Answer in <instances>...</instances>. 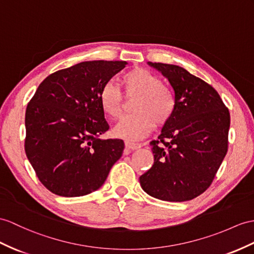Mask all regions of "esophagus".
<instances>
[{"instance_id":"1","label":"esophagus","mask_w":254,"mask_h":254,"mask_svg":"<svg viewBox=\"0 0 254 254\" xmlns=\"http://www.w3.org/2000/svg\"><path fill=\"white\" fill-rule=\"evenodd\" d=\"M125 146H126V150L127 151H134V150H138V148L141 147L140 144L137 143H131V142H125Z\"/></svg>"}]
</instances>
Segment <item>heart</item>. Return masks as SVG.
<instances>
[{"instance_id":"b5f03b06","label":"heart","mask_w":254,"mask_h":254,"mask_svg":"<svg viewBox=\"0 0 254 254\" xmlns=\"http://www.w3.org/2000/svg\"><path fill=\"white\" fill-rule=\"evenodd\" d=\"M124 94L137 95L133 100L134 113L123 117L114 128L116 137L127 141H138L150 133L155 124L164 126L176 113L175 92L162 83L155 74L143 67H134L121 78ZM99 101L104 113L111 119H119L123 113L124 96L113 83H107L99 92Z\"/></svg>"}]
</instances>
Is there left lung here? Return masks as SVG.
Returning <instances> with one entry per match:
<instances>
[{"label":"left lung","mask_w":254,"mask_h":254,"mask_svg":"<svg viewBox=\"0 0 254 254\" xmlns=\"http://www.w3.org/2000/svg\"><path fill=\"white\" fill-rule=\"evenodd\" d=\"M148 64L168 78L177 109L158 139L151 141L154 164L140 184L158 199L190 200L211 185L226 155L230 111L211 85L183 67Z\"/></svg>","instance_id":"8db88e82"}]
</instances>
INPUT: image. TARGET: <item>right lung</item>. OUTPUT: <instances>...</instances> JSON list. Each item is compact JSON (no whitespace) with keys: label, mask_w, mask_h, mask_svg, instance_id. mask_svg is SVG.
<instances>
[{"label":"right lung","mask_w":254,"mask_h":254,"mask_svg":"<svg viewBox=\"0 0 254 254\" xmlns=\"http://www.w3.org/2000/svg\"><path fill=\"white\" fill-rule=\"evenodd\" d=\"M126 61H84L47 76L26 110L24 151L39 180L64 197L87 195L107 180L124 151L100 139L109 124L99 92Z\"/></svg>","instance_id":"right-lung-1"}]
</instances>
